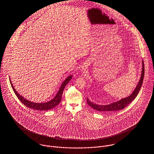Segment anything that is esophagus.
Masks as SVG:
<instances>
[{
    "instance_id": "34e87169",
    "label": "esophagus",
    "mask_w": 154,
    "mask_h": 154,
    "mask_svg": "<svg viewBox=\"0 0 154 154\" xmlns=\"http://www.w3.org/2000/svg\"><path fill=\"white\" fill-rule=\"evenodd\" d=\"M82 69H84V68H83V67H82Z\"/></svg>"
}]
</instances>
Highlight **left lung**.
<instances>
[{
    "label": "left lung",
    "instance_id": "left-lung-1",
    "mask_svg": "<svg viewBox=\"0 0 154 154\" xmlns=\"http://www.w3.org/2000/svg\"><path fill=\"white\" fill-rule=\"evenodd\" d=\"M144 77V62L143 61L142 62V71H141V74L139 81L135 89L134 90V91L132 92L131 95L124 99H122L116 102L112 103L106 105H99L94 103L91 102L88 98L87 99V102L90 107L99 111L111 112V111H116L118 110L124 109L125 107H126L129 104L132 102L138 95L140 88L143 84Z\"/></svg>",
    "mask_w": 154,
    "mask_h": 154
}]
</instances>
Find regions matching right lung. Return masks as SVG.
Returning <instances> with one entry per match:
<instances>
[{"label":"right lung","mask_w":154,"mask_h":154,"mask_svg":"<svg viewBox=\"0 0 154 154\" xmlns=\"http://www.w3.org/2000/svg\"><path fill=\"white\" fill-rule=\"evenodd\" d=\"M73 75H70L68 76L65 80L63 82V83L62 84L60 87L59 89L58 92L57 93V94L54 97V99H52L51 100L48 102L41 103H33L29 101L28 100H26L25 99H24L22 96L20 95V94H18V93L17 92V91H15V89L13 85V84L11 83V80L10 79V84L11 85V87L13 88L14 92L15 94L17 96V97L19 99V100L21 102L27 107H29L30 109H34V110H48L52 109L53 108H54L55 107H56L59 103L60 102L61 99H62V95L63 94V91L64 90V88L65 87L67 84L69 82V81L72 78Z\"/></svg>","instance_id":"1"}]
</instances>
